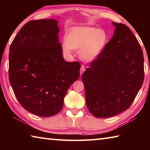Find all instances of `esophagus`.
I'll use <instances>...</instances> for the list:
<instances>
[{
  "label": "esophagus",
  "mask_w": 150,
  "mask_h": 150,
  "mask_svg": "<svg viewBox=\"0 0 150 150\" xmlns=\"http://www.w3.org/2000/svg\"><path fill=\"white\" fill-rule=\"evenodd\" d=\"M85 71V68L84 66H81V69H80V75H82V74L83 73H84Z\"/></svg>",
  "instance_id": "1"
}]
</instances>
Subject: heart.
Instances as JSON below:
<instances>
[{"label": "heart", "instance_id": "obj_1", "mask_svg": "<svg viewBox=\"0 0 150 150\" xmlns=\"http://www.w3.org/2000/svg\"><path fill=\"white\" fill-rule=\"evenodd\" d=\"M62 43L63 52L69 54L72 50H80L83 60L91 62L95 59L104 50L108 35L103 29L95 27L76 26L71 28Z\"/></svg>", "mask_w": 150, "mask_h": 150}]
</instances>
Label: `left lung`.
<instances>
[{"instance_id":"obj_1","label":"left lung","mask_w":150,"mask_h":150,"mask_svg":"<svg viewBox=\"0 0 150 150\" xmlns=\"http://www.w3.org/2000/svg\"><path fill=\"white\" fill-rule=\"evenodd\" d=\"M112 24L113 37L82 75L87 106L96 118L111 117L127 110L144 82L140 45L125 24Z\"/></svg>"}]
</instances>
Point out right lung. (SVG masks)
Returning <instances> with one entry per match:
<instances>
[{
    "label": "right lung",
    "mask_w": 150,
    "mask_h": 150,
    "mask_svg": "<svg viewBox=\"0 0 150 150\" xmlns=\"http://www.w3.org/2000/svg\"><path fill=\"white\" fill-rule=\"evenodd\" d=\"M55 19L24 24L10 47L9 81L22 107L48 117L62 110L68 88L79 77L80 63L63 59Z\"/></svg>",
    "instance_id": "obj_1"
}]
</instances>
